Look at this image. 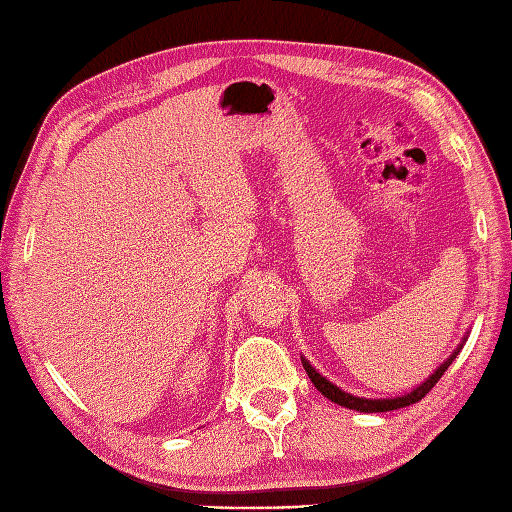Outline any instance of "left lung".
Returning a JSON list of instances; mask_svg holds the SVG:
<instances>
[{
	"label": "left lung",
	"mask_w": 512,
	"mask_h": 512,
	"mask_svg": "<svg viewBox=\"0 0 512 512\" xmlns=\"http://www.w3.org/2000/svg\"><path fill=\"white\" fill-rule=\"evenodd\" d=\"M464 341H466V339H464ZM464 341H462L458 347H455V352L436 369V372H433L427 380H424L422 385H418L416 389H411L409 394L396 396V398H361V396H352V394H347V391H343L341 387H336L334 383H330L328 378H323V376L317 372V369H314V367L308 363V358H301V363H303V369H306V374L310 376L312 385L317 387L325 398L336 402V405L347 407V409H354V411H363V413L394 411V409H400V407H409V405H413V402H418V400H422L424 396H427L429 391H431L433 387H436V383L442 378V374L447 372L449 365L453 363V358L460 354Z\"/></svg>",
	"instance_id": "obj_1"
}]
</instances>
